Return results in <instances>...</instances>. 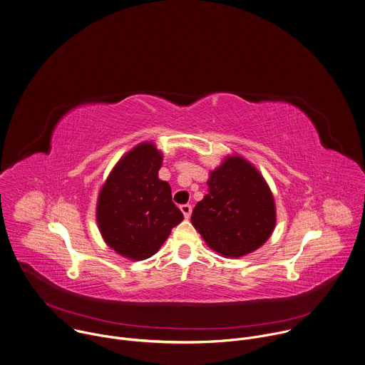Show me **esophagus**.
Segmentation results:
<instances>
[{
    "label": "esophagus",
    "instance_id": "esophagus-1",
    "mask_svg": "<svg viewBox=\"0 0 365 365\" xmlns=\"http://www.w3.org/2000/svg\"><path fill=\"white\" fill-rule=\"evenodd\" d=\"M180 210H182V213H183V216H185L186 219L190 217V215H192V206H190V205H182V206H180Z\"/></svg>",
    "mask_w": 365,
    "mask_h": 365
}]
</instances>
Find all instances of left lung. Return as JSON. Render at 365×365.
<instances>
[{"instance_id": "8db88e82", "label": "left lung", "mask_w": 365, "mask_h": 365, "mask_svg": "<svg viewBox=\"0 0 365 365\" xmlns=\"http://www.w3.org/2000/svg\"><path fill=\"white\" fill-rule=\"evenodd\" d=\"M190 220L215 252L245 257L261 248L275 229L274 195L251 162L229 155L209 173L207 195L197 202Z\"/></svg>"}]
</instances>
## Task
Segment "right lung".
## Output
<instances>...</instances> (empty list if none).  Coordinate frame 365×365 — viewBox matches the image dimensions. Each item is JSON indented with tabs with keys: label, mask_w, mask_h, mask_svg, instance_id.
<instances>
[{
	"label": "right lung",
	"mask_w": 365,
	"mask_h": 365,
	"mask_svg": "<svg viewBox=\"0 0 365 365\" xmlns=\"http://www.w3.org/2000/svg\"><path fill=\"white\" fill-rule=\"evenodd\" d=\"M162 162L155 143H139L120 158L98 192L96 220L101 237L132 261L153 257L183 220L170 185L159 179Z\"/></svg>",
	"instance_id": "add662e5"
}]
</instances>
